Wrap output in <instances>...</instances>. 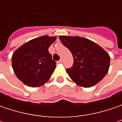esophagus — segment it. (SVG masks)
<instances>
[{"label": "esophagus", "mask_w": 122, "mask_h": 122, "mask_svg": "<svg viewBox=\"0 0 122 122\" xmlns=\"http://www.w3.org/2000/svg\"><path fill=\"white\" fill-rule=\"evenodd\" d=\"M62 60H60L59 61H58V64L62 63Z\"/></svg>", "instance_id": "1"}]
</instances>
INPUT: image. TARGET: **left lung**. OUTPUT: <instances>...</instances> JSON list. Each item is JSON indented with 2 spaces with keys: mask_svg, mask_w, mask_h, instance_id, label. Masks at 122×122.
<instances>
[{
  "mask_svg": "<svg viewBox=\"0 0 122 122\" xmlns=\"http://www.w3.org/2000/svg\"><path fill=\"white\" fill-rule=\"evenodd\" d=\"M62 43L73 54V66L66 68L69 77L84 87L94 86L108 73L109 55L96 43L79 36H59Z\"/></svg>",
  "mask_w": 122,
  "mask_h": 122,
  "instance_id": "left-lung-1",
  "label": "left lung"
}]
</instances>
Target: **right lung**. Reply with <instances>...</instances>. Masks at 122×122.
<instances>
[{"label": "right lung", "mask_w": 122, "mask_h": 122, "mask_svg": "<svg viewBox=\"0 0 122 122\" xmlns=\"http://www.w3.org/2000/svg\"><path fill=\"white\" fill-rule=\"evenodd\" d=\"M56 37L42 36L29 41L12 56V66L17 77L26 86L39 87L51 77L56 62L49 52Z\"/></svg>", "instance_id": "add662e5"}]
</instances>
